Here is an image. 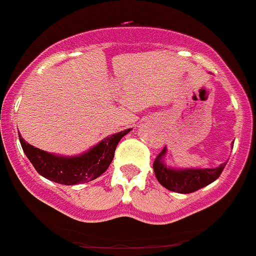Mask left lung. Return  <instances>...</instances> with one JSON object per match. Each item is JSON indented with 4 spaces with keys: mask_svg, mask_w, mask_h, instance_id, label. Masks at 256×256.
Wrapping results in <instances>:
<instances>
[{
    "mask_svg": "<svg viewBox=\"0 0 256 256\" xmlns=\"http://www.w3.org/2000/svg\"><path fill=\"white\" fill-rule=\"evenodd\" d=\"M165 156L166 146L156 156L154 172L162 186L178 194H191L212 183L218 180L227 164V162H222L216 168H173L165 164Z\"/></svg>",
    "mask_w": 256,
    "mask_h": 256,
    "instance_id": "1",
    "label": "left lung"
}]
</instances>
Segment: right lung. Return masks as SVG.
<instances>
[{
    "instance_id": "1",
    "label": "right lung",
    "mask_w": 256,
    "mask_h": 256,
    "mask_svg": "<svg viewBox=\"0 0 256 256\" xmlns=\"http://www.w3.org/2000/svg\"><path fill=\"white\" fill-rule=\"evenodd\" d=\"M132 128L108 136L86 152L74 156L51 154L29 144L19 134L20 144L36 170L50 180L60 184H78L96 180L108 168L114 159L118 144Z\"/></svg>"
}]
</instances>
